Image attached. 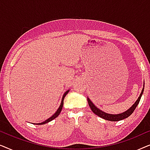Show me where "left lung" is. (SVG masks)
<instances>
[{
  "label": "left lung",
  "instance_id": "8db88e82",
  "mask_svg": "<svg viewBox=\"0 0 150 150\" xmlns=\"http://www.w3.org/2000/svg\"><path fill=\"white\" fill-rule=\"evenodd\" d=\"M143 91H144V85H143V88L142 91H141V93L140 94V96H139L138 100L134 102V104H133V105L131 106L128 110H127L126 111H125L120 114H116V115L108 114L107 112H104L103 110H101L98 108L96 107V106L93 104V102L90 100L89 98H87V101H88V104H89V107L91 108L92 111H93V112H94V114H96V115L99 116L101 118H103L106 120L110 121V122H117V121L124 120V119L130 116L133 112H134L135 108H136L137 105H138L139 103V102H140L141 98L143 93Z\"/></svg>",
  "mask_w": 150,
  "mask_h": 150
}]
</instances>
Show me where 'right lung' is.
<instances>
[{
    "label": "right lung",
    "instance_id": "1",
    "mask_svg": "<svg viewBox=\"0 0 150 150\" xmlns=\"http://www.w3.org/2000/svg\"><path fill=\"white\" fill-rule=\"evenodd\" d=\"M68 92H69V90H67V91L66 92H65V93L64 94H63V98H62V100H61V104H60V106H59V108H58V109H57L56 112H55V113H54V115H53L51 116L50 118H48V120H46V121H45V122H42V123H39V124H36V125H42V124H46V123H48V122H51V121L53 120H54V119L56 118L57 117H58L59 115L60 114L61 110H62V108H63V100H64L65 96H66L67 94L68 93Z\"/></svg>",
    "mask_w": 150,
    "mask_h": 150
}]
</instances>
